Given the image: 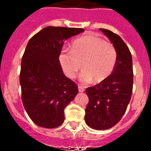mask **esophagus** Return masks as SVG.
Masks as SVG:
<instances>
[{
    "label": "esophagus",
    "instance_id": "obj_1",
    "mask_svg": "<svg viewBox=\"0 0 151 151\" xmlns=\"http://www.w3.org/2000/svg\"><path fill=\"white\" fill-rule=\"evenodd\" d=\"M78 91H79V92L85 91V88H84L82 85H78Z\"/></svg>",
    "mask_w": 151,
    "mask_h": 151
}]
</instances>
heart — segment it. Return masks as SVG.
Returning <instances> with one entry per match:
<instances>
[{
  "label": "heart",
  "mask_w": 151,
  "mask_h": 151,
  "mask_svg": "<svg viewBox=\"0 0 151 151\" xmlns=\"http://www.w3.org/2000/svg\"><path fill=\"white\" fill-rule=\"evenodd\" d=\"M59 60L65 74L74 78L82 68L80 78L84 82L101 83L113 73L117 60V52L110 42L94 35H86L75 40L71 50H63Z\"/></svg>",
  "instance_id": "heart-1"
}]
</instances>
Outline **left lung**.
I'll list each match as a JSON object with an SVG mask.
<instances>
[{
  "instance_id": "left-lung-1",
  "label": "left lung",
  "mask_w": 151,
  "mask_h": 151,
  "mask_svg": "<svg viewBox=\"0 0 151 151\" xmlns=\"http://www.w3.org/2000/svg\"><path fill=\"white\" fill-rule=\"evenodd\" d=\"M100 30L115 47L117 60L110 76L85 91L89 102L85 119L89 127L104 130L118 123L126 111L132 94L133 69L132 54L123 40L108 29Z\"/></svg>"
}]
</instances>
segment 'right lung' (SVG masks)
Wrapping results in <instances>:
<instances>
[{"mask_svg":"<svg viewBox=\"0 0 151 151\" xmlns=\"http://www.w3.org/2000/svg\"><path fill=\"white\" fill-rule=\"evenodd\" d=\"M83 29L48 26L29 40L21 62L19 83L24 108L38 126L57 128L64 109L78 94V86L65 76L59 61L64 41Z\"/></svg>","mask_w":151,"mask_h":151,"instance_id":"obj_1","label":"right lung"}]
</instances>
